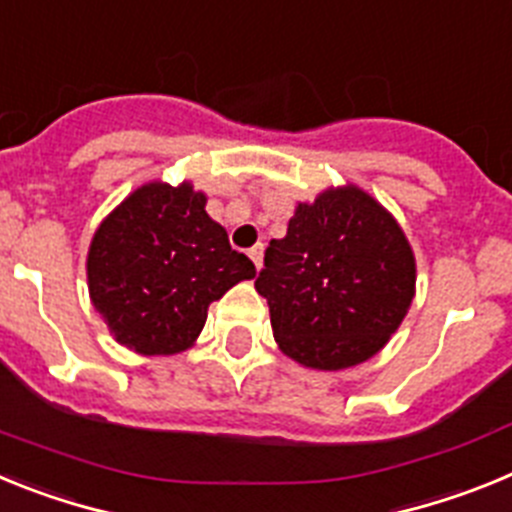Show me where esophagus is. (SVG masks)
<instances>
[{
    "mask_svg": "<svg viewBox=\"0 0 512 512\" xmlns=\"http://www.w3.org/2000/svg\"><path fill=\"white\" fill-rule=\"evenodd\" d=\"M248 256H251L253 266H256V269H261V261H264V243H256V246L248 248Z\"/></svg>",
    "mask_w": 512,
    "mask_h": 512,
    "instance_id": "esophagus-1",
    "label": "esophagus"
}]
</instances>
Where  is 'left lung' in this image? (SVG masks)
<instances>
[{
  "instance_id": "1",
  "label": "left lung",
  "mask_w": 512,
  "mask_h": 512,
  "mask_svg": "<svg viewBox=\"0 0 512 512\" xmlns=\"http://www.w3.org/2000/svg\"><path fill=\"white\" fill-rule=\"evenodd\" d=\"M284 354L312 369L374 356L402 323L415 259L395 217L356 187L300 205L256 277Z\"/></svg>"
}]
</instances>
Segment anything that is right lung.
I'll use <instances>...</instances> for the list:
<instances>
[{
	"instance_id": "right-lung-1",
	"label": "right lung",
	"mask_w": 512,
	"mask_h": 512,
	"mask_svg": "<svg viewBox=\"0 0 512 512\" xmlns=\"http://www.w3.org/2000/svg\"><path fill=\"white\" fill-rule=\"evenodd\" d=\"M89 295L122 346L146 356L192 346L210 302L256 277L192 184H146L94 233Z\"/></svg>"
}]
</instances>
